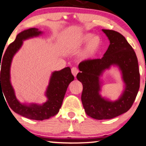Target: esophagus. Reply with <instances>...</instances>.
<instances>
[{"instance_id":"1","label":"esophagus","mask_w":146,"mask_h":146,"mask_svg":"<svg viewBox=\"0 0 146 146\" xmlns=\"http://www.w3.org/2000/svg\"><path fill=\"white\" fill-rule=\"evenodd\" d=\"M71 73H72V74L74 75V77H76L77 73H79V69L76 67H73L71 69Z\"/></svg>"}]
</instances>
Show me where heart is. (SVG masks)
<instances>
[{"mask_svg": "<svg viewBox=\"0 0 146 146\" xmlns=\"http://www.w3.org/2000/svg\"><path fill=\"white\" fill-rule=\"evenodd\" d=\"M86 46L80 54V59L88 60L94 58L101 50L102 42L98 36H94L90 33L82 35L78 40L79 45L86 44Z\"/></svg>", "mask_w": 146, "mask_h": 146, "instance_id": "1", "label": "heart"}]
</instances>
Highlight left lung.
Returning a JSON list of instances; mask_svg holds the SVG:
<instances>
[{
	"instance_id": "1",
	"label": "left lung",
	"mask_w": 146,
	"mask_h": 146,
	"mask_svg": "<svg viewBox=\"0 0 146 146\" xmlns=\"http://www.w3.org/2000/svg\"><path fill=\"white\" fill-rule=\"evenodd\" d=\"M110 45L102 58L84 60L79 64L77 79L83 85L82 102L88 116L97 120L110 119L128 111L139 91L140 76L138 61L131 46L120 33L102 29ZM111 66L121 72L124 89L117 100L110 101L100 94V77Z\"/></svg>"
}]
</instances>
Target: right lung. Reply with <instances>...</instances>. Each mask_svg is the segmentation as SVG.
<instances>
[{
	"instance_id": "obj_1",
	"label": "right lung",
	"mask_w": 146,
	"mask_h": 146,
	"mask_svg": "<svg viewBox=\"0 0 146 146\" xmlns=\"http://www.w3.org/2000/svg\"><path fill=\"white\" fill-rule=\"evenodd\" d=\"M43 34L37 28H29L17 34L16 39L5 51L1 58V90L11 108L15 112L27 119L43 121L56 115L59 111L70 83L74 80L71 69L67 67L60 71L52 73L49 84L45 92L46 102L42 104L21 103L17 99L13 88L11 83V65L15 54L23 45V41L29 38L38 37ZM2 55V54H1Z\"/></svg>"
}]
</instances>
